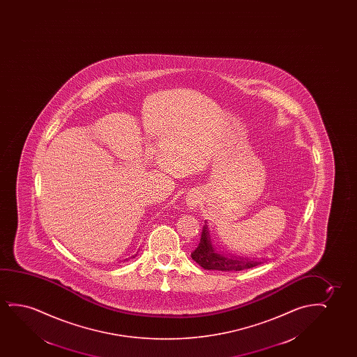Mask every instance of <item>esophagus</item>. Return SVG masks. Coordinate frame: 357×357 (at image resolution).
I'll list each match as a JSON object with an SVG mask.
<instances>
[{"mask_svg":"<svg viewBox=\"0 0 357 357\" xmlns=\"http://www.w3.org/2000/svg\"><path fill=\"white\" fill-rule=\"evenodd\" d=\"M186 205L189 206L190 210H194L197 206L200 205V196L197 192H189L186 196Z\"/></svg>","mask_w":357,"mask_h":357,"instance_id":"obj_1","label":"esophagus"}]
</instances>
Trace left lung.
Instances as JSON below:
<instances>
[{
	"mask_svg": "<svg viewBox=\"0 0 357 357\" xmlns=\"http://www.w3.org/2000/svg\"><path fill=\"white\" fill-rule=\"evenodd\" d=\"M191 257L202 268L225 271V272L252 268L262 264L261 261L235 257V256L233 257V256L215 252L213 245L211 243L210 230L207 225H204L202 228L200 244L191 252Z\"/></svg>",
	"mask_w": 357,
	"mask_h": 357,
	"instance_id": "left-lung-1",
	"label": "left lung"
}]
</instances>
